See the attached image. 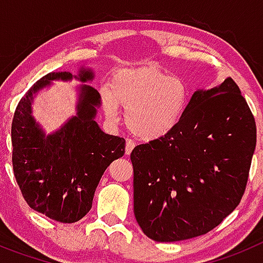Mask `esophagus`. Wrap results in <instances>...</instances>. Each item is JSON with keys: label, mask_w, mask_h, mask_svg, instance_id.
I'll list each match as a JSON object with an SVG mask.
<instances>
[{"label": "esophagus", "mask_w": 263, "mask_h": 263, "mask_svg": "<svg viewBox=\"0 0 263 263\" xmlns=\"http://www.w3.org/2000/svg\"><path fill=\"white\" fill-rule=\"evenodd\" d=\"M134 142L132 141V139H126V146H125V154L129 155L130 153H132V150L134 148Z\"/></svg>", "instance_id": "34e87169"}]
</instances>
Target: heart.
I'll use <instances>...</instances> for the list:
<instances>
[{"mask_svg": "<svg viewBox=\"0 0 263 263\" xmlns=\"http://www.w3.org/2000/svg\"><path fill=\"white\" fill-rule=\"evenodd\" d=\"M106 117L116 120L118 106L125 109V122L136 137L146 141L162 138L180 124L190 89L182 78L152 67L117 71L108 90L101 92Z\"/></svg>", "mask_w": 263, "mask_h": 263, "instance_id": "b5f03b06", "label": "heart"}]
</instances>
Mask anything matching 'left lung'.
I'll return each mask as SVG.
<instances>
[{"instance_id": "8db88e82", "label": "left lung", "mask_w": 263, "mask_h": 263, "mask_svg": "<svg viewBox=\"0 0 263 263\" xmlns=\"http://www.w3.org/2000/svg\"><path fill=\"white\" fill-rule=\"evenodd\" d=\"M255 142L254 116L233 79L196 90L171 133L130 154L143 233L175 242L221 224L242 199Z\"/></svg>"}]
</instances>
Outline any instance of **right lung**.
<instances>
[{"mask_svg": "<svg viewBox=\"0 0 263 263\" xmlns=\"http://www.w3.org/2000/svg\"><path fill=\"white\" fill-rule=\"evenodd\" d=\"M93 79L89 68L79 76ZM69 72H50L32 85L14 111L11 122L13 171L30 208L55 221H79L92 208L104 171L125 154V139L105 134L95 121L101 97L95 88L81 85L78 115L58 132L46 136L31 116V103L52 80H71Z\"/></svg>", "mask_w": 263, "mask_h": 263, "instance_id": "obj_1", "label": "right lung"}]
</instances>
